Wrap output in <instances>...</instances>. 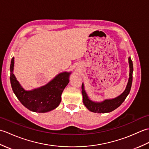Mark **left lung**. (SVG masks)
Instances as JSON below:
<instances>
[{"label": "left lung", "instance_id": "8db88e82", "mask_svg": "<svg viewBox=\"0 0 149 149\" xmlns=\"http://www.w3.org/2000/svg\"><path fill=\"white\" fill-rule=\"evenodd\" d=\"M129 65V77L127 82V86L125 87V90L123 93L113 99H105L102 102H95L91 100L87 95L84 89V84H82V95H83V101L86 108L91 112L97 113H105L113 111L118 107L123 101L125 100L126 97H127L130 92L132 82V72H133V65L131 59V57L128 58Z\"/></svg>", "mask_w": 149, "mask_h": 149}]
</instances>
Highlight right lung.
Returning <instances> with one entry per match:
<instances>
[{
	"label": "right lung",
	"instance_id": "add662e5",
	"mask_svg": "<svg viewBox=\"0 0 149 149\" xmlns=\"http://www.w3.org/2000/svg\"><path fill=\"white\" fill-rule=\"evenodd\" d=\"M15 58L10 65V81L13 91L23 105L31 111L46 113L58 107L61 94L69 83L71 72L59 73L44 86L31 90H26L21 86L13 74Z\"/></svg>",
	"mask_w": 149,
	"mask_h": 149
}]
</instances>
